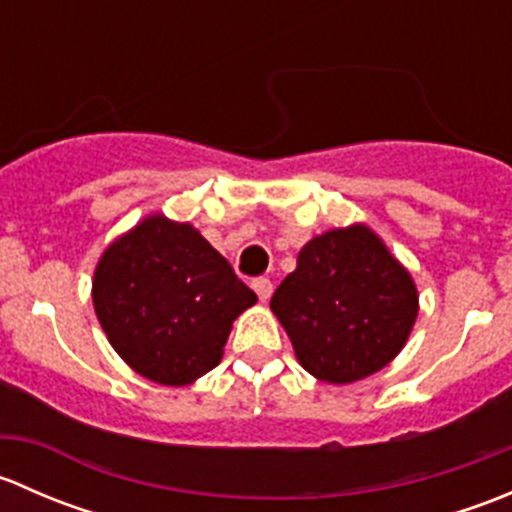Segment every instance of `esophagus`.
<instances>
[{
    "mask_svg": "<svg viewBox=\"0 0 512 512\" xmlns=\"http://www.w3.org/2000/svg\"><path fill=\"white\" fill-rule=\"evenodd\" d=\"M252 289H255V292H257L260 302H267V299L272 297V282L267 280V277H260V280L252 282Z\"/></svg>",
    "mask_w": 512,
    "mask_h": 512,
    "instance_id": "obj_1",
    "label": "esophagus"
}]
</instances>
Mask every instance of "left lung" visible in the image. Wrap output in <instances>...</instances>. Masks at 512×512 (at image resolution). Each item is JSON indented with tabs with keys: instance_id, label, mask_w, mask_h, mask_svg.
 <instances>
[{
	"instance_id": "left-lung-1",
	"label": "left lung",
	"mask_w": 512,
	"mask_h": 512,
	"mask_svg": "<svg viewBox=\"0 0 512 512\" xmlns=\"http://www.w3.org/2000/svg\"><path fill=\"white\" fill-rule=\"evenodd\" d=\"M297 361L314 379L352 384L406 347L418 317L411 272L369 225L314 235L272 294Z\"/></svg>"
}]
</instances>
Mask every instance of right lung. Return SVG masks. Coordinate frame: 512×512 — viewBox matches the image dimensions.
I'll return each mask as SVG.
<instances>
[{
  "mask_svg": "<svg viewBox=\"0 0 512 512\" xmlns=\"http://www.w3.org/2000/svg\"><path fill=\"white\" fill-rule=\"evenodd\" d=\"M91 297L116 354L160 386H188L215 369L232 322L257 302L200 230L163 213L103 250Z\"/></svg>",
  "mask_w": 512,
  "mask_h": 512,
  "instance_id": "add662e5",
  "label": "right lung"
}]
</instances>
